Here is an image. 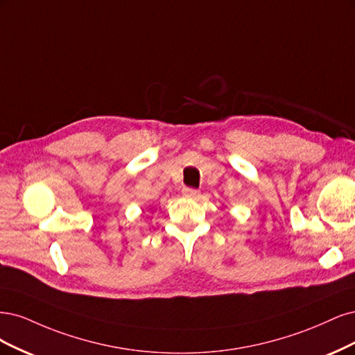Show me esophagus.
<instances>
[{
	"mask_svg": "<svg viewBox=\"0 0 355 355\" xmlns=\"http://www.w3.org/2000/svg\"><path fill=\"white\" fill-rule=\"evenodd\" d=\"M182 194H184L186 198L196 199V198L199 196V190H196V189H191V187H184V189H182Z\"/></svg>",
	"mask_w": 355,
	"mask_h": 355,
	"instance_id": "obj_1",
	"label": "esophagus"
}]
</instances>
